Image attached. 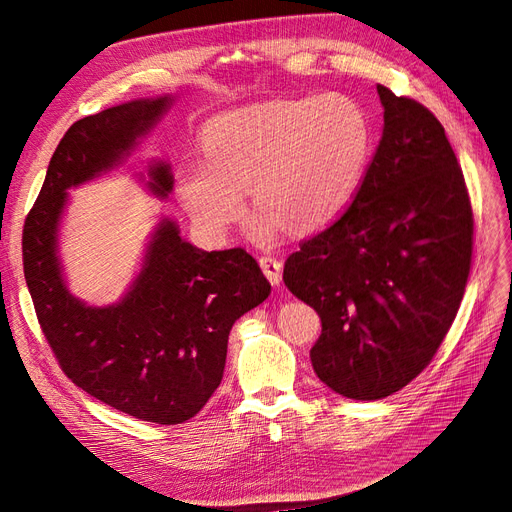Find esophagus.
Segmentation results:
<instances>
[{
	"mask_svg": "<svg viewBox=\"0 0 512 512\" xmlns=\"http://www.w3.org/2000/svg\"><path fill=\"white\" fill-rule=\"evenodd\" d=\"M258 262H260V269L265 271L267 280L271 284H280L282 282V262L280 260L273 258V256H260Z\"/></svg>",
	"mask_w": 512,
	"mask_h": 512,
	"instance_id": "obj_1",
	"label": "esophagus"
}]
</instances>
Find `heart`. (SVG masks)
<instances>
[{
  "label": "heart",
  "instance_id": "obj_1",
  "mask_svg": "<svg viewBox=\"0 0 512 512\" xmlns=\"http://www.w3.org/2000/svg\"><path fill=\"white\" fill-rule=\"evenodd\" d=\"M200 143L203 158L177 170L183 209L209 235H226L243 220L247 190L254 232L271 239L284 226L301 235L327 228L350 207L371 156V123L359 102L329 91L215 115Z\"/></svg>",
  "mask_w": 512,
  "mask_h": 512
}]
</instances>
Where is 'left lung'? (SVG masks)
<instances>
[{"label": "left lung", "mask_w": 512, "mask_h": 512, "mask_svg": "<svg viewBox=\"0 0 512 512\" xmlns=\"http://www.w3.org/2000/svg\"><path fill=\"white\" fill-rule=\"evenodd\" d=\"M384 130L350 207L288 256L284 284L314 307L316 376L350 399H382L431 363L472 265V205L442 123L378 85Z\"/></svg>", "instance_id": "8db88e82"}]
</instances>
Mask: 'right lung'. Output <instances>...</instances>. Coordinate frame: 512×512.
<instances>
[{
  "instance_id": "right-lung-1",
  "label": "right lung",
  "mask_w": 512,
  "mask_h": 512,
  "mask_svg": "<svg viewBox=\"0 0 512 512\" xmlns=\"http://www.w3.org/2000/svg\"><path fill=\"white\" fill-rule=\"evenodd\" d=\"M170 98L134 100L83 117L61 138L23 226V269L40 329L61 371L91 397L158 425L190 421L218 389L228 333L271 294L243 247L203 252L162 220L145 265L115 305L89 307L66 288L57 230L66 190L121 164ZM153 194L168 196L164 162L149 170Z\"/></svg>"
}]
</instances>
